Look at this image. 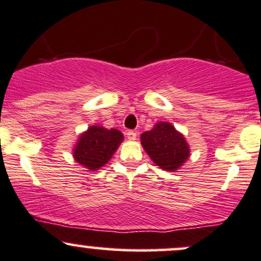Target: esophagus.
Masks as SVG:
<instances>
[{
	"mask_svg": "<svg viewBox=\"0 0 261 261\" xmlns=\"http://www.w3.org/2000/svg\"><path fill=\"white\" fill-rule=\"evenodd\" d=\"M126 135H127V139H128V140H131V141H134V140H136L137 133H136V131H134V130H128Z\"/></svg>",
	"mask_w": 261,
	"mask_h": 261,
	"instance_id": "obj_1",
	"label": "esophagus"
}]
</instances>
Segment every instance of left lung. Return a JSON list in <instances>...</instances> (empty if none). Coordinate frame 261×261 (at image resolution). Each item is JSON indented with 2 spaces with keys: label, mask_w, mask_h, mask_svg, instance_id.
I'll use <instances>...</instances> for the list:
<instances>
[{
  "label": "left lung",
  "mask_w": 261,
  "mask_h": 261,
  "mask_svg": "<svg viewBox=\"0 0 261 261\" xmlns=\"http://www.w3.org/2000/svg\"><path fill=\"white\" fill-rule=\"evenodd\" d=\"M141 144L151 160L162 170L174 172L190 157V147L170 122L160 121L141 135Z\"/></svg>",
  "instance_id": "1"
}]
</instances>
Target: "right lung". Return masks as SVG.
I'll return each mask as SVG.
<instances>
[{
    "label": "right lung",
    "mask_w": 261,
    "mask_h": 261,
    "mask_svg": "<svg viewBox=\"0 0 261 261\" xmlns=\"http://www.w3.org/2000/svg\"><path fill=\"white\" fill-rule=\"evenodd\" d=\"M122 140L124 135L116 128L108 130L102 126H90L79 136L73 156L85 168L96 171L110 161Z\"/></svg>",
    "instance_id": "obj_1"
}]
</instances>
